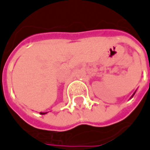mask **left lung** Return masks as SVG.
<instances>
[{
    "instance_id": "1",
    "label": "left lung",
    "mask_w": 150,
    "mask_h": 150,
    "mask_svg": "<svg viewBox=\"0 0 150 150\" xmlns=\"http://www.w3.org/2000/svg\"><path fill=\"white\" fill-rule=\"evenodd\" d=\"M135 93H136V91H135V93H133V94H132V96H131V98H132V97H133V96H134V94H135Z\"/></svg>"
}]
</instances>
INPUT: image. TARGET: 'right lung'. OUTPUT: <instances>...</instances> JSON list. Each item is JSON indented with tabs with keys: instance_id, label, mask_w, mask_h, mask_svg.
<instances>
[{
	"instance_id": "1",
	"label": "right lung",
	"mask_w": 150,
	"mask_h": 150,
	"mask_svg": "<svg viewBox=\"0 0 150 150\" xmlns=\"http://www.w3.org/2000/svg\"><path fill=\"white\" fill-rule=\"evenodd\" d=\"M46 113H47V112H40V114H41V115H44V114H46Z\"/></svg>"
}]
</instances>
